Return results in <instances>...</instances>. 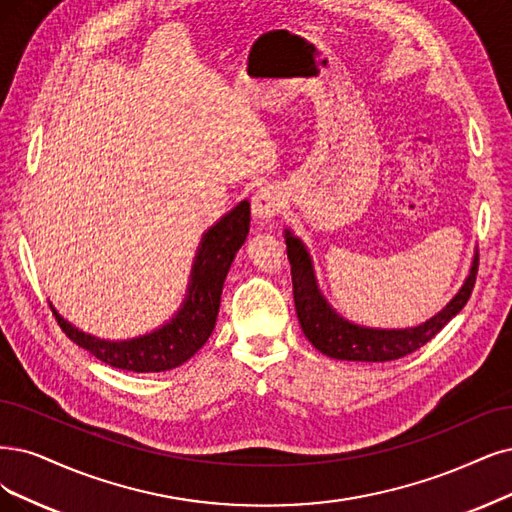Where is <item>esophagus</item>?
I'll use <instances>...</instances> for the list:
<instances>
[{"label":"esophagus","instance_id":"34e87169","mask_svg":"<svg viewBox=\"0 0 512 512\" xmlns=\"http://www.w3.org/2000/svg\"><path fill=\"white\" fill-rule=\"evenodd\" d=\"M282 206V198L280 192L272 185L266 187H259L257 192L251 198V208H253V219L259 225H268L274 221V217L278 215Z\"/></svg>","mask_w":512,"mask_h":512}]
</instances>
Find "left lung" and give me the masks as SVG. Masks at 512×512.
<instances>
[{
  "label": "left lung",
  "mask_w": 512,
  "mask_h": 512,
  "mask_svg": "<svg viewBox=\"0 0 512 512\" xmlns=\"http://www.w3.org/2000/svg\"><path fill=\"white\" fill-rule=\"evenodd\" d=\"M285 242L291 261L295 312L301 331L316 350L337 358V361L386 363L422 348L466 306L472 289H475L479 268V257L475 255L462 289L439 314L428 318L426 323L409 329H373L354 325L344 316H339L318 289L306 244L293 236L291 230H285Z\"/></svg>",
  "instance_id": "8db88e82"
}]
</instances>
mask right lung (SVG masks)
Here are the masks:
<instances>
[{
    "instance_id": "obj_1",
    "label": "right lung",
    "mask_w": 512,
    "mask_h": 512,
    "mask_svg": "<svg viewBox=\"0 0 512 512\" xmlns=\"http://www.w3.org/2000/svg\"><path fill=\"white\" fill-rule=\"evenodd\" d=\"M249 227V200H242L213 227H208L198 246L192 274H189L183 306L166 325L156 331L141 337L122 339V342H109V339L75 329L54 308L52 312L73 344L88 350L109 367L135 373L175 369L189 361L211 337L217 323L225 276L230 272L232 261L244 244L246 234H249Z\"/></svg>"
}]
</instances>
